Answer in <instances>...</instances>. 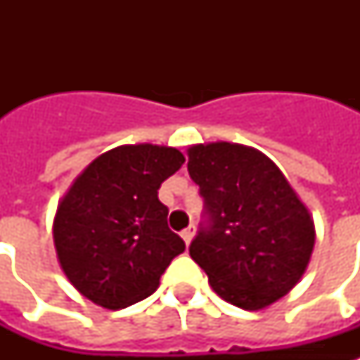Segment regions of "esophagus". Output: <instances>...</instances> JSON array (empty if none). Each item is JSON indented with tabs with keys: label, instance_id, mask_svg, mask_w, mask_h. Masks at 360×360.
<instances>
[{
	"label": "esophagus",
	"instance_id": "esophagus-1",
	"mask_svg": "<svg viewBox=\"0 0 360 360\" xmlns=\"http://www.w3.org/2000/svg\"><path fill=\"white\" fill-rule=\"evenodd\" d=\"M194 233H196V228H194V226H188V228H186L185 231H183V233H181V237H183V240H185V245L186 246H191V243H192V239H194Z\"/></svg>",
	"mask_w": 360,
	"mask_h": 360
}]
</instances>
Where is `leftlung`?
I'll list each match as a JSON object with an SVG mask.
<instances>
[{"instance_id":"8db88e82","label":"left lung","mask_w":360,"mask_h":360,"mask_svg":"<svg viewBox=\"0 0 360 360\" xmlns=\"http://www.w3.org/2000/svg\"><path fill=\"white\" fill-rule=\"evenodd\" d=\"M209 226L191 257L226 302L262 310L288 295L307 271L316 226L276 164L254 147L211 141L186 149Z\"/></svg>"}]
</instances>
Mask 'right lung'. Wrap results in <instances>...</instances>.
Returning <instances> with one entry per match:
<instances>
[{
  "label": "right lung",
  "instance_id": "obj_1",
  "mask_svg": "<svg viewBox=\"0 0 360 360\" xmlns=\"http://www.w3.org/2000/svg\"><path fill=\"white\" fill-rule=\"evenodd\" d=\"M175 147L136 143L98 155L72 181L53 217L65 276L98 307L120 310L157 290L185 243L168 228L158 188L183 166Z\"/></svg>",
  "mask_w": 360,
  "mask_h": 360
}]
</instances>
